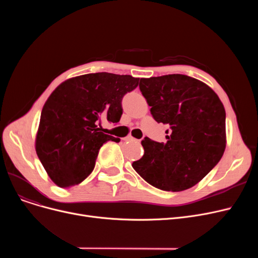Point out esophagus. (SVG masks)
Returning a JSON list of instances; mask_svg holds the SVG:
<instances>
[{"label":"esophagus","mask_w":258,"mask_h":258,"mask_svg":"<svg viewBox=\"0 0 258 258\" xmlns=\"http://www.w3.org/2000/svg\"><path fill=\"white\" fill-rule=\"evenodd\" d=\"M124 140H125V141H137V139H135V138H133V137H131V136L126 137Z\"/></svg>","instance_id":"34e87169"}]
</instances>
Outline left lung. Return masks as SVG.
Here are the masks:
<instances>
[{
  "label": "left lung",
  "instance_id": "obj_1",
  "mask_svg": "<svg viewBox=\"0 0 258 258\" xmlns=\"http://www.w3.org/2000/svg\"><path fill=\"white\" fill-rule=\"evenodd\" d=\"M140 91L158 123L169 126L166 142L145 137L133 168L151 185L182 191L219 163L226 148V112L215 92L182 74L141 78Z\"/></svg>",
  "mask_w": 258,
  "mask_h": 258
}]
</instances>
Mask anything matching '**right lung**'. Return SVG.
<instances>
[{
    "instance_id": "obj_1",
    "label": "right lung",
    "mask_w": 258,
    "mask_h": 258,
    "mask_svg": "<svg viewBox=\"0 0 258 258\" xmlns=\"http://www.w3.org/2000/svg\"><path fill=\"white\" fill-rule=\"evenodd\" d=\"M138 84L131 75L101 72L70 78L53 91L40 114L35 150L57 186L83 182L103 143L120 141L101 132V120L118 123L122 98Z\"/></svg>"
}]
</instances>
